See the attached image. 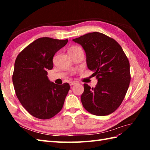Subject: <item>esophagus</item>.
Returning a JSON list of instances; mask_svg holds the SVG:
<instances>
[{
    "label": "esophagus",
    "mask_w": 150,
    "mask_h": 150,
    "mask_svg": "<svg viewBox=\"0 0 150 150\" xmlns=\"http://www.w3.org/2000/svg\"><path fill=\"white\" fill-rule=\"evenodd\" d=\"M77 84V82H76V81H71V82H69V85L70 86H73V85H75V84Z\"/></svg>",
    "instance_id": "1"
}]
</instances>
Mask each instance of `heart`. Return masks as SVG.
Wrapping results in <instances>:
<instances>
[{
  "mask_svg": "<svg viewBox=\"0 0 150 150\" xmlns=\"http://www.w3.org/2000/svg\"><path fill=\"white\" fill-rule=\"evenodd\" d=\"M80 48V47H78V46H72L70 47V48L69 49V51H71V50H76V49H79Z\"/></svg>",
  "mask_w": 150,
  "mask_h": 150,
  "instance_id": "obj_1",
  "label": "heart"
}]
</instances>
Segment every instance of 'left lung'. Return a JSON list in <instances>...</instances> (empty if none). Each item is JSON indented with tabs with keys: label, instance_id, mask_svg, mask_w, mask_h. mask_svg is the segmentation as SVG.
I'll use <instances>...</instances> for the list:
<instances>
[{
	"label": "left lung",
	"instance_id": "8db88e82",
	"mask_svg": "<svg viewBox=\"0 0 150 150\" xmlns=\"http://www.w3.org/2000/svg\"><path fill=\"white\" fill-rule=\"evenodd\" d=\"M73 40L83 47L88 68L98 80L95 88L84 84L82 105L95 115L112 113L122 103L131 81L128 57L115 40L99 32L87 33Z\"/></svg>",
	"mask_w": 150,
	"mask_h": 150
}]
</instances>
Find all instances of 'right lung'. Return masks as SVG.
<instances>
[{
    "mask_svg": "<svg viewBox=\"0 0 150 150\" xmlns=\"http://www.w3.org/2000/svg\"><path fill=\"white\" fill-rule=\"evenodd\" d=\"M68 40L39 38L17 57L13 83L18 99L28 112L40 119H49L62 110L70 89L68 83L50 82L47 70L53 68V58Z\"/></svg>",
    "mask_w": 150,
    "mask_h": 150,
    "instance_id": "add662e5",
    "label": "right lung"
}]
</instances>
